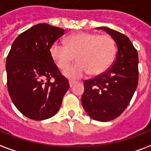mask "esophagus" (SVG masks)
<instances>
[{
  "label": "esophagus",
  "mask_w": 151,
  "mask_h": 151,
  "mask_svg": "<svg viewBox=\"0 0 151 151\" xmlns=\"http://www.w3.org/2000/svg\"><path fill=\"white\" fill-rule=\"evenodd\" d=\"M69 84H70V88H71V87H73V86H74V85L76 84V81H69Z\"/></svg>",
  "instance_id": "34e87169"
}]
</instances>
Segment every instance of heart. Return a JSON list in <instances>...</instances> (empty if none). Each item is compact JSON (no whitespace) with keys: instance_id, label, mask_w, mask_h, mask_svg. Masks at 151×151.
I'll return each instance as SVG.
<instances>
[{"instance_id":"heart-1","label":"heart","mask_w":151,"mask_h":151,"mask_svg":"<svg viewBox=\"0 0 151 151\" xmlns=\"http://www.w3.org/2000/svg\"><path fill=\"white\" fill-rule=\"evenodd\" d=\"M50 56L61 70L75 60L79 62L64 71L71 79H79L89 74L98 75L112 64L116 54L115 41L107 34L79 32L69 36L65 45L55 41L50 47Z\"/></svg>"}]
</instances>
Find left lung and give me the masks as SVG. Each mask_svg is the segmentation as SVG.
<instances>
[{"instance_id":"obj_1","label":"left lung","mask_w":151,"mask_h":151,"mask_svg":"<svg viewBox=\"0 0 151 151\" xmlns=\"http://www.w3.org/2000/svg\"><path fill=\"white\" fill-rule=\"evenodd\" d=\"M109 33L117 44L116 60L108 70L84 81L81 103L90 118L109 122L129 105L138 82V56L127 36L110 28L99 27Z\"/></svg>"}]
</instances>
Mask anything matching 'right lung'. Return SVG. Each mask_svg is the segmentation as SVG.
Listing matches in <instances>:
<instances>
[{"label":"right lung","mask_w":151,"mask_h":151,"mask_svg":"<svg viewBox=\"0 0 151 151\" xmlns=\"http://www.w3.org/2000/svg\"><path fill=\"white\" fill-rule=\"evenodd\" d=\"M64 33L48 24H36L15 39L7 56L8 91L17 109L30 119L53 117L70 89L50 52ZM51 78L55 81H50Z\"/></svg>","instance_id":"obj_1"}]
</instances>
